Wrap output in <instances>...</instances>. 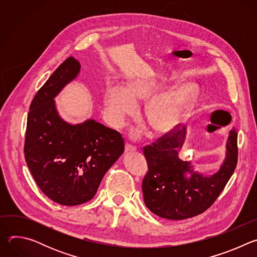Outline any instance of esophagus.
Here are the masks:
<instances>
[{
  "label": "esophagus",
  "mask_w": 257,
  "mask_h": 257,
  "mask_svg": "<svg viewBox=\"0 0 257 257\" xmlns=\"http://www.w3.org/2000/svg\"><path fill=\"white\" fill-rule=\"evenodd\" d=\"M136 151V148L134 145L130 144V143H126L125 145V152L126 153H130V152H135Z\"/></svg>",
  "instance_id": "1"
}]
</instances>
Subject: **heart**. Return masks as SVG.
Wrapping results in <instances>:
<instances>
[{"label":"heart","mask_w":257,"mask_h":257,"mask_svg":"<svg viewBox=\"0 0 257 257\" xmlns=\"http://www.w3.org/2000/svg\"><path fill=\"white\" fill-rule=\"evenodd\" d=\"M169 82L167 80H131L127 88L114 86L107 89L104 102L109 122L121 126L126 117L136 111V101H148L144 120L157 134H166L181 124L189 109L193 90L190 85L179 86L165 94H160Z\"/></svg>","instance_id":"b5f03b06"}]
</instances>
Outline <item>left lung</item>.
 Returning <instances> with one entry per match:
<instances>
[{"instance_id": "left-lung-1", "label": "left lung", "mask_w": 257, "mask_h": 257, "mask_svg": "<svg viewBox=\"0 0 257 257\" xmlns=\"http://www.w3.org/2000/svg\"><path fill=\"white\" fill-rule=\"evenodd\" d=\"M185 134V127L181 130L177 127L143 148L149 167L142 181L144 203L157 215L175 221L198 215L209 208L224 190L238 162V134L233 128L219 171L211 176L194 172L189 162L179 158ZM188 172L190 177L186 176Z\"/></svg>"}]
</instances>
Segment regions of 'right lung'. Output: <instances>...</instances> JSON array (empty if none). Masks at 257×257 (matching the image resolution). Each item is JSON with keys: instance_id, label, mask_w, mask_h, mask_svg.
Listing matches in <instances>:
<instances>
[{"instance_id": "obj_1", "label": "right lung", "mask_w": 257, "mask_h": 257, "mask_svg": "<svg viewBox=\"0 0 257 257\" xmlns=\"http://www.w3.org/2000/svg\"><path fill=\"white\" fill-rule=\"evenodd\" d=\"M79 71V62L69 57L36 92L24 142L25 161L36 184L50 199L67 206L89 201L125 149L118 131L94 120L71 125L58 115L54 97Z\"/></svg>"}]
</instances>
